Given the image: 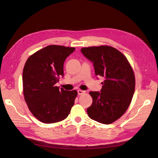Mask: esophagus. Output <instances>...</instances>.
Listing matches in <instances>:
<instances>
[{"mask_svg":"<svg viewBox=\"0 0 158 158\" xmlns=\"http://www.w3.org/2000/svg\"><path fill=\"white\" fill-rule=\"evenodd\" d=\"M85 91H83V90H81V89H79L78 91H77V93H78V94H79V95H81V94H84V93H85Z\"/></svg>","mask_w":158,"mask_h":158,"instance_id":"34e87169","label":"esophagus"}]
</instances>
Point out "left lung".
I'll use <instances>...</instances> for the list:
<instances>
[{
    "mask_svg": "<svg viewBox=\"0 0 158 158\" xmlns=\"http://www.w3.org/2000/svg\"><path fill=\"white\" fill-rule=\"evenodd\" d=\"M82 54L93 63L95 74L105 78L101 92L90 91L92 105L88 116L103 124L120 118L130 105L135 91L133 69L123 54L110 46L82 48Z\"/></svg>",
    "mask_w": 158,
    "mask_h": 158,
    "instance_id": "left-lung-1",
    "label": "left lung"
}]
</instances>
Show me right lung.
<instances>
[{"label": "right lung", "mask_w": 158, "mask_h": 158, "mask_svg": "<svg viewBox=\"0 0 158 158\" xmlns=\"http://www.w3.org/2000/svg\"><path fill=\"white\" fill-rule=\"evenodd\" d=\"M74 47L49 45L26 60L23 73V94L28 108L45 123L60 122L67 117L77 95L76 90L55 86L64 76V64Z\"/></svg>", "instance_id": "right-lung-1"}]
</instances>
